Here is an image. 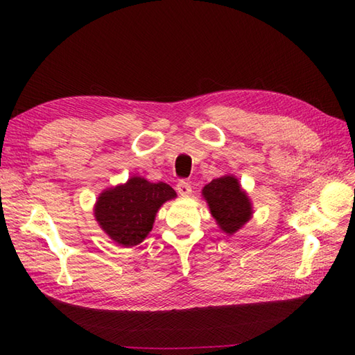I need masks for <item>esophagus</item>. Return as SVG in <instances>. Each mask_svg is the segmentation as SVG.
I'll return each mask as SVG.
<instances>
[{"instance_id":"obj_1","label":"esophagus","mask_w":355,"mask_h":355,"mask_svg":"<svg viewBox=\"0 0 355 355\" xmlns=\"http://www.w3.org/2000/svg\"><path fill=\"white\" fill-rule=\"evenodd\" d=\"M175 189H177V192H178L180 195H182V197H189V195L192 193V187H191V184L187 183V182H183V180H182V182H178V183H177V187H175Z\"/></svg>"}]
</instances>
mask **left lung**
I'll use <instances>...</instances> for the list:
<instances>
[{
  "instance_id": "1",
  "label": "left lung",
  "mask_w": 355,
  "mask_h": 355,
  "mask_svg": "<svg viewBox=\"0 0 355 355\" xmlns=\"http://www.w3.org/2000/svg\"><path fill=\"white\" fill-rule=\"evenodd\" d=\"M202 198L206 200L210 214L215 218L225 235H235L252 220L253 205L247 192L241 187L238 178L232 173L215 178L202 187Z\"/></svg>"
}]
</instances>
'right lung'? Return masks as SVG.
I'll return each instance as SVG.
<instances>
[{"instance_id": "right-lung-1", "label": "right lung", "mask_w": 355, "mask_h": 355, "mask_svg": "<svg viewBox=\"0 0 355 355\" xmlns=\"http://www.w3.org/2000/svg\"><path fill=\"white\" fill-rule=\"evenodd\" d=\"M173 198L177 192L169 184L134 175L123 184L102 191L94 205V218L116 244L134 247L153 230L158 209Z\"/></svg>"}]
</instances>
